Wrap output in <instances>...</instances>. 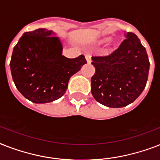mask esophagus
Returning <instances> with one entry per match:
<instances>
[{"label":"esophagus","instance_id":"1","mask_svg":"<svg viewBox=\"0 0 160 160\" xmlns=\"http://www.w3.org/2000/svg\"><path fill=\"white\" fill-rule=\"evenodd\" d=\"M85 59H86L88 63L91 62V57H90V55H89V54H86V55H85Z\"/></svg>","mask_w":160,"mask_h":160}]
</instances>
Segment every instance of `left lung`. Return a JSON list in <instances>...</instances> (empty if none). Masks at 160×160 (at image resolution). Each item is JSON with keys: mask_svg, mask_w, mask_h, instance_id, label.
Segmentation results:
<instances>
[{"mask_svg": "<svg viewBox=\"0 0 160 160\" xmlns=\"http://www.w3.org/2000/svg\"><path fill=\"white\" fill-rule=\"evenodd\" d=\"M105 55L92 56L95 68L91 77V94L96 101L110 108L131 104L145 88L149 70L146 50L135 34Z\"/></svg>", "mask_w": 160, "mask_h": 160, "instance_id": "left-lung-1", "label": "left lung"}]
</instances>
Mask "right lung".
<instances>
[{"mask_svg":"<svg viewBox=\"0 0 160 160\" xmlns=\"http://www.w3.org/2000/svg\"><path fill=\"white\" fill-rule=\"evenodd\" d=\"M46 29L25 32L14 47L11 75L17 90L31 102L45 104L60 99L70 78L87 63L85 55H62V45Z\"/></svg>","mask_w":160,"mask_h":160,"instance_id":"right-lung-1","label":"right lung"}]
</instances>
